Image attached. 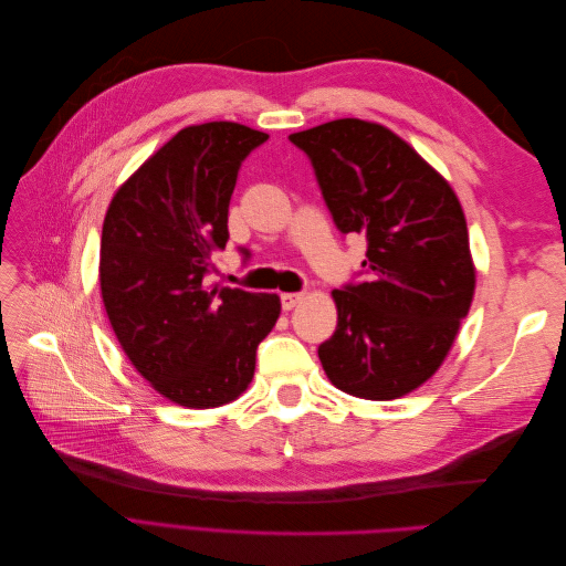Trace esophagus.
<instances>
[{"mask_svg": "<svg viewBox=\"0 0 566 566\" xmlns=\"http://www.w3.org/2000/svg\"><path fill=\"white\" fill-rule=\"evenodd\" d=\"M302 293H283L281 295V306H283V312H290V310H295V306L302 302Z\"/></svg>", "mask_w": 566, "mask_h": 566, "instance_id": "obj_1", "label": "esophagus"}]
</instances>
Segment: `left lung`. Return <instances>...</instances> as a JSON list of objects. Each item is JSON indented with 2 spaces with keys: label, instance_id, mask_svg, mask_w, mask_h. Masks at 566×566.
<instances>
[{
  "label": "left lung",
  "instance_id": "obj_1",
  "mask_svg": "<svg viewBox=\"0 0 566 566\" xmlns=\"http://www.w3.org/2000/svg\"><path fill=\"white\" fill-rule=\"evenodd\" d=\"M312 160L339 233L366 238L361 281L333 290L337 328L318 347L331 382L399 399L447 358L474 295L465 214L453 188L397 134L333 119L290 134Z\"/></svg>",
  "mask_w": 566,
  "mask_h": 566
}]
</instances>
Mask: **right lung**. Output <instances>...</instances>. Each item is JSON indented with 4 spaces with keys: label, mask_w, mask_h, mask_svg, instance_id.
<instances>
[{
    "label": "right lung",
    "mask_w": 566,
    "mask_h": 566,
    "mask_svg": "<svg viewBox=\"0 0 566 566\" xmlns=\"http://www.w3.org/2000/svg\"><path fill=\"white\" fill-rule=\"evenodd\" d=\"M266 139L238 123L186 127L119 186L104 219L101 295L119 347L186 408L241 397L281 314L276 295L205 279L229 241L238 169Z\"/></svg>",
    "instance_id": "right-lung-1"
}]
</instances>
